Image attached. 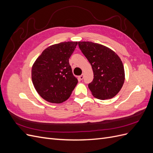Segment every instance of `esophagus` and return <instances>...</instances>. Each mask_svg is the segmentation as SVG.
<instances>
[{
	"instance_id": "34e87169",
	"label": "esophagus",
	"mask_w": 153,
	"mask_h": 153,
	"mask_svg": "<svg viewBox=\"0 0 153 153\" xmlns=\"http://www.w3.org/2000/svg\"><path fill=\"white\" fill-rule=\"evenodd\" d=\"M78 78H79L80 80H83V78H84V74H83V75H80V76H78Z\"/></svg>"
}]
</instances>
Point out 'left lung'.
<instances>
[{
	"label": "left lung",
	"mask_w": 153,
	"mask_h": 153,
	"mask_svg": "<svg viewBox=\"0 0 153 153\" xmlns=\"http://www.w3.org/2000/svg\"><path fill=\"white\" fill-rule=\"evenodd\" d=\"M78 46L93 71V80L88 85L92 94L103 100L114 98L125 79L121 59L113 50L98 43L79 41Z\"/></svg>",
	"instance_id": "1"
}]
</instances>
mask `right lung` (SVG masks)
Wrapping results in <instances>:
<instances>
[{
	"instance_id": "obj_1",
	"label": "right lung",
	"mask_w": 153,
	"mask_h": 153,
	"mask_svg": "<svg viewBox=\"0 0 153 153\" xmlns=\"http://www.w3.org/2000/svg\"><path fill=\"white\" fill-rule=\"evenodd\" d=\"M77 41H68L50 46L36 60L32 67L34 88L45 100L61 103L67 100L78 80L73 75L69 59Z\"/></svg>"
}]
</instances>
